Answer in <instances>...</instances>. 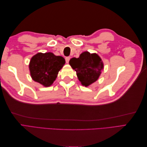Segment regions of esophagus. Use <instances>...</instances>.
I'll list each match as a JSON object with an SVG mask.
<instances>
[{"label":"esophagus","mask_w":147,"mask_h":147,"mask_svg":"<svg viewBox=\"0 0 147 147\" xmlns=\"http://www.w3.org/2000/svg\"><path fill=\"white\" fill-rule=\"evenodd\" d=\"M70 59V57H65V62H66L67 64H68V63H69Z\"/></svg>","instance_id":"esophagus-1"}]
</instances>
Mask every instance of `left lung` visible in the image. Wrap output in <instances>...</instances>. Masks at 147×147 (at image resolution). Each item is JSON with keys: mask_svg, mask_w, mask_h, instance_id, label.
Segmentation results:
<instances>
[{"mask_svg": "<svg viewBox=\"0 0 147 147\" xmlns=\"http://www.w3.org/2000/svg\"><path fill=\"white\" fill-rule=\"evenodd\" d=\"M69 64L76 71L78 80L85 87L96 82L104 69L100 57L96 53L88 51L83 52L78 58L73 57L69 61Z\"/></svg>", "mask_w": 147, "mask_h": 147, "instance_id": "left-lung-1", "label": "left lung"}]
</instances>
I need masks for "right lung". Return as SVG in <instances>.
Segmentation results:
<instances>
[{
    "label": "right lung",
    "mask_w": 147,
    "mask_h": 147,
    "mask_svg": "<svg viewBox=\"0 0 147 147\" xmlns=\"http://www.w3.org/2000/svg\"><path fill=\"white\" fill-rule=\"evenodd\" d=\"M65 63L63 57L51 52L38 53L30 59L29 64L30 77L45 87L52 85L59 70Z\"/></svg>",
    "instance_id": "add662e5"
}]
</instances>
